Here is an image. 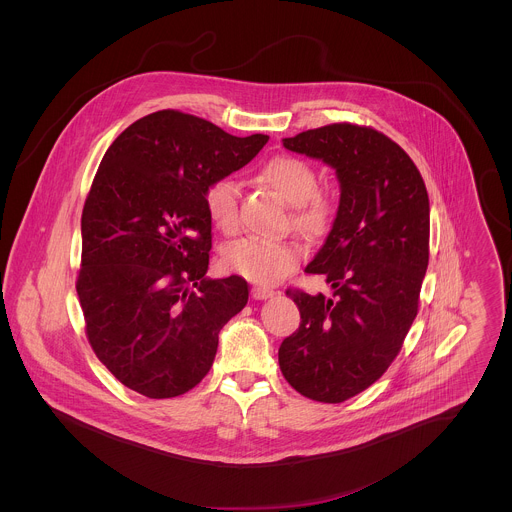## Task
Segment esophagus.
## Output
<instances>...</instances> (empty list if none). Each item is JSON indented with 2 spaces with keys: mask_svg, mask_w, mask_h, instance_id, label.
<instances>
[{
  "mask_svg": "<svg viewBox=\"0 0 512 512\" xmlns=\"http://www.w3.org/2000/svg\"><path fill=\"white\" fill-rule=\"evenodd\" d=\"M274 295V290H270V288H252V297L254 299H268V297H272Z\"/></svg>",
  "mask_w": 512,
  "mask_h": 512,
  "instance_id": "1",
  "label": "esophagus"
}]
</instances>
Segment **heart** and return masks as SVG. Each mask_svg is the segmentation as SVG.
I'll list each match as a JSON object with an SVG mask.
<instances>
[{"label": "heart", "mask_w": 512, "mask_h": 512, "mask_svg": "<svg viewBox=\"0 0 512 512\" xmlns=\"http://www.w3.org/2000/svg\"><path fill=\"white\" fill-rule=\"evenodd\" d=\"M260 181L292 205V224L307 236L321 234L331 219V201L317 191V171L295 155H276L260 169ZM205 209L211 222L224 234H234L240 226L238 185L230 177L217 179L205 191ZM224 266L254 282L276 284L286 278L299 262V248L293 242L242 238L226 246Z\"/></svg>", "instance_id": "1"}]
</instances>
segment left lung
<instances>
[{
    "mask_svg": "<svg viewBox=\"0 0 512 512\" xmlns=\"http://www.w3.org/2000/svg\"><path fill=\"white\" fill-rule=\"evenodd\" d=\"M284 147L331 165L341 185L333 228L307 264L333 295L288 290L299 329L284 339L282 374L305 398L339 404L392 365L418 315L430 260V199L410 155L384 134L329 124Z\"/></svg>",
    "mask_w": 512,
    "mask_h": 512,
    "instance_id": "8db88e82",
    "label": "left lung"
}]
</instances>
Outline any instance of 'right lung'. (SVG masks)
Listing matches in <instances>:
<instances>
[{"label": "right lung", "mask_w": 512, "mask_h": 512, "mask_svg": "<svg viewBox=\"0 0 512 512\" xmlns=\"http://www.w3.org/2000/svg\"><path fill=\"white\" fill-rule=\"evenodd\" d=\"M266 142L159 110L104 153L82 209L76 293L92 351L124 386L173 398L211 370L220 329L244 309L248 284L207 278L205 191Z\"/></svg>", "instance_id": "obj_1"}]
</instances>
